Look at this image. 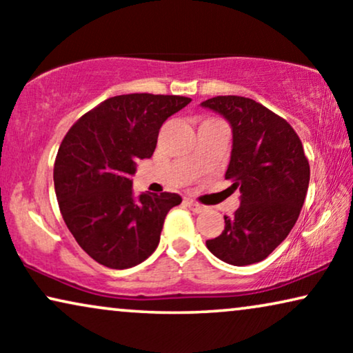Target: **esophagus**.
I'll list each match as a JSON object with an SVG mask.
<instances>
[{"mask_svg":"<svg viewBox=\"0 0 353 353\" xmlns=\"http://www.w3.org/2000/svg\"><path fill=\"white\" fill-rule=\"evenodd\" d=\"M186 205L190 207V210L194 212V214H201V212L205 210L204 205L197 204V202H194V201H186Z\"/></svg>","mask_w":353,"mask_h":353,"instance_id":"obj_1","label":"esophagus"}]
</instances>
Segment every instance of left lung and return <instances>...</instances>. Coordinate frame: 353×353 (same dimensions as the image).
<instances>
[{"label": "left lung", "instance_id": "1", "mask_svg": "<svg viewBox=\"0 0 353 353\" xmlns=\"http://www.w3.org/2000/svg\"><path fill=\"white\" fill-rule=\"evenodd\" d=\"M201 105L230 123L225 178L241 192L238 210L225 215V230L205 241L207 249L234 267L262 262L291 233L305 201L310 165L302 143L286 120L254 99L216 96Z\"/></svg>", "mask_w": 353, "mask_h": 353}]
</instances>
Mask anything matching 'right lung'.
<instances>
[{
    "label": "right lung",
    "mask_w": 353,
    "mask_h": 353,
    "mask_svg": "<svg viewBox=\"0 0 353 353\" xmlns=\"http://www.w3.org/2000/svg\"><path fill=\"white\" fill-rule=\"evenodd\" d=\"M191 103L185 96H114L86 112L62 139L54 190L67 228L96 262L132 268L156 250L175 192L134 196L137 162L152 156L162 123Z\"/></svg>",
    "instance_id": "add662e5"
}]
</instances>
